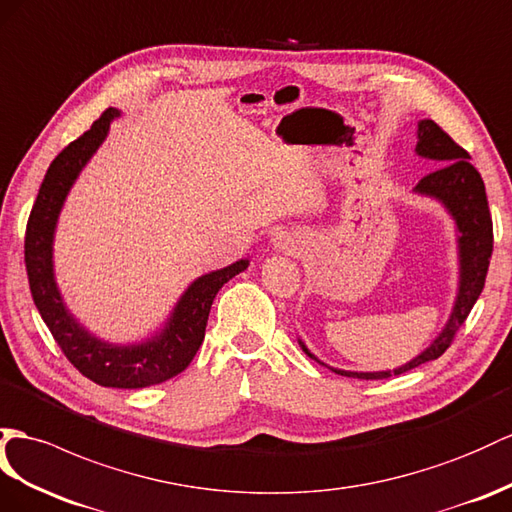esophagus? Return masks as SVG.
I'll return each mask as SVG.
<instances>
[{"label":"esophagus","instance_id":"obj_1","mask_svg":"<svg viewBox=\"0 0 512 512\" xmlns=\"http://www.w3.org/2000/svg\"><path fill=\"white\" fill-rule=\"evenodd\" d=\"M279 242H277V246L279 248H283V251H287V253H292V248H294V242L290 240V238H277Z\"/></svg>","mask_w":512,"mask_h":512}]
</instances>
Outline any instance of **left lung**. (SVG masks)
<instances>
[{
  "mask_svg": "<svg viewBox=\"0 0 512 512\" xmlns=\"http://www.w3.org/2000/svg\"><path fill=\"white\" fill-rule=\"evenodd\" d=\"M415 151L417 155L426 157V160H435L437 164H441L424 179H419L415 192L441 201L456 222L458 266H461L458 268V274H461V279H458V294L454 300L452 316L435 342H432L422 355H417L413 361L404 363L402 368H396L393 372H346L331 368L335 374L363 378V381H381V378L398 376L413 368H419V365L426 361L439 359L454 342L456 331L461 329L471 307L476 305V300L484 287V279H487L489 259L493 253V220L489 212L487 192H484V181L478 170L469 164V153L463 147H458V144L430 119L417 123ZM298 344L305 350V355L309 359L318 361V357L311 355L300 339Z\"/></svg>",
  "mask_w": 512,
  "mask_h": 512,
  "instance_id": "obj_1",
  "label": "left lung"
}]
</instances>
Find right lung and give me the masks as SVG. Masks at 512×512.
<instances>
[{
	"label": "right lung",
	"mask_w": 512,
	"mask_h": 512,
	"mask_svg": "<svg viewBox=\"0 0 512 512\" xmlns=\"http://www.w3.org/2000/svg\"><path fill=\"white\" fill-rule=\"evenodd\" d=\"M114 116H119V110L108 108L93 127L64 147L47 168L25 229V270L34 305L73 368L101 387L140 389L160 385L188 368L203 344L209 309L218 290L248 268V259L196 279L179 298L162 333L149 342L114 346L88 333L71 316L54 279L56 222L77 175L106 140Z\"/></svg>",
	"instance_id": "add662e5"
}]
</instances>
